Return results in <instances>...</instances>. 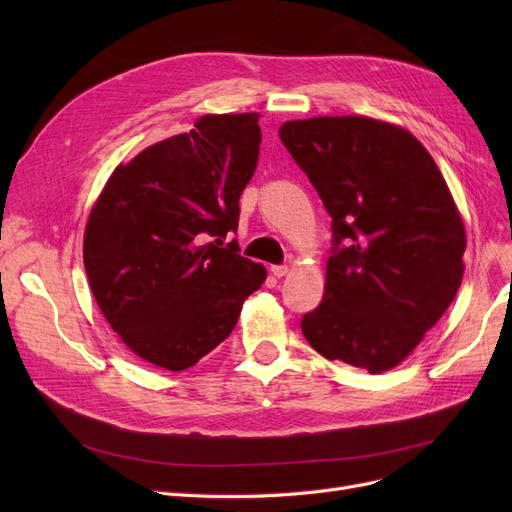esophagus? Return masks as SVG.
Instances as JSON below:
<instances>
[{"label": "esophagus", "mask_w": 512, "mask_h": 512, "mask_svg": "<svg viewBox=\"0 0 512 512\" xmlns=\"http://www.w3.org/2000/svg\"><path fill=\"white\" fill-rule=\"evenodd\" d=\"M271 273H273L275 277H284V275L290 273V267H288V265H273V267H271Z\"/></svg>", "instance_id": "obj_1"}]
</instances>
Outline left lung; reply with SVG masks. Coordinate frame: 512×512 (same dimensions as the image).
Returning <instances> with one entry per match:
<instances>
[{"instance_id":"left-lung-1","label":"left lung","mask_w":512,"mask_h":512,"mask_svg":"<svg viewBox=\"0 0 512 512\" xmlns=\"http://www.w3.org/2000/svg\"><path fill=\"white\" fill-rule=\"evenodd\" d=\"M280 138L333 218L322 303L301 331L329 361L397 367L453 303L466 228L429 151L363 115L286 121Z\"/></svg>"}]
</instances>
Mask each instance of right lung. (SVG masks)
Masks as SVG:
<instances>
[{
    "label": "right lung",
    "instance_id": "1",
    "mask_svg": "<svg viewBox=\"0 0 512 512\" xmlns=\"http://www.w3.org/2000/svg\"><path fill=\"white\" fill-rule=\"evenodd\" d=\"M258 113L203 115L119 164L91 207L83 262L100 312L136 356L183 371L235 329L267 269L224 239L260 153Z\"/></svg>",
    "mask_w": 512,
    "mask_h": 512
}]
</instances>
